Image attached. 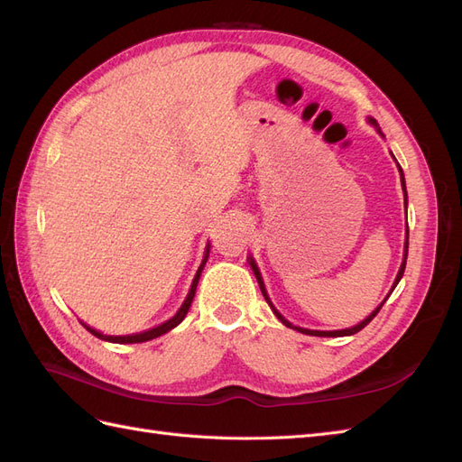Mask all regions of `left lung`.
<instances>
[{
  "instance_id": "left-lung-1",
  "label": "left lung",
  "mask_w": 462,
  "mask_h": 462,
  "mask_svg": "<svg viewBox=\"0 0 462 462\" xmlns=\"http://www.w3.org/2000/svg\"><path fill=\"white\" fill-rule=\"evenodd\" d=\"M374 127H377V121L375 119H368ZM377 133L382 134V131H380V127H377ZM383 136V134H382ZM397 167H399V173H401V187H402V192H404V204H407V185H404V173H402V170H401V165L397 163ZM407 256H409V227H407V241H404V254H402V262H401V268H399V273H397V277H395V283H393V287H391V291H389V295L391 292H393V289L397 287V283L401 282V277H402V273H404V265H407ZM248 263H250V268H253V272H254V275H256V279H258V285H260V291H262V295H263V299H265V302H268L270 306H272V310H273V314L277 316V319L279 321H283V324L287 326V328H291V329H297V331H300V333H306V335H314V337H345V335H355V333H358L360 329H365L370 321L375 318V314L382 310V306H383V302L389 299V295L385 297V300L377 306V309L368 316V318H365L360 321V324H356L355 328H346V329H335V331H318V329H304V328H297V326H292L289 319H285L282 314L277 312V309L275 306L272 304V300H270V297H268V291H265V287H263V279H262V275H260V270H258V265H256V262H254V258L253 256H248Z\"/></svg>"
}]
</instances>
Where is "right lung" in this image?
Listing matches in <instances>:
<instances>
[{"label": "right lung", "instance_id": "1", "mask_svg": "<svg viewBox=\"0 0 462 462\" xmlns=\"http://www.w3.org/2000/svg\"><path fill=\"white\" fill-rule=\"evenodd\" d=\"M208 256H209V245L206 246V253H204L202 263H200V268H199L197 275H194V279H192V285H190V291H189V295H187L185 302L180 304L179 312H177L173 318H170L167 321H163V324H160V326H156V328H152V329H148V331H143V333H133V335H104V333H100V331H96L94 328H90V326H87V324H82V321H80V324L85 326L92 335H96L97 339L109 341V343H121V345H123V343H144V341H150V339H156V337H160V335H163V333H167L170 329L177 328V326L180 324V321L185 319V316H187V312H189V309H190V304H192L194 292H197L199 279H200V273H202L204 265H206V262H208Z\"/></svg>", "mask_w": 462, "mask_h": 462}]
</instances>
